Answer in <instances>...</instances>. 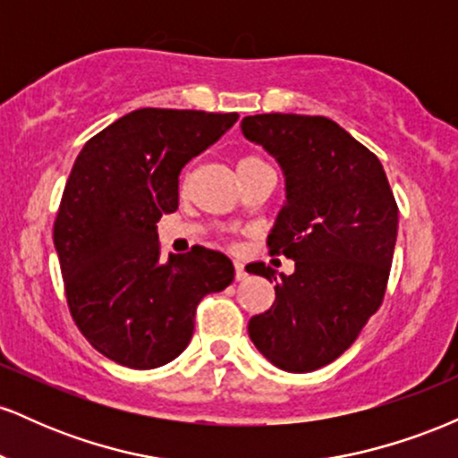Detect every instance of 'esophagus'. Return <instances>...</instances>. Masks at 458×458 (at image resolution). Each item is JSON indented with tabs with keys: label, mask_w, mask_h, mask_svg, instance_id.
I'll list each match as a JSON object with an SVG mask.
<instances>
[{
	"label": "esophagus",
	"mask_w": 458,
	"mask_h": 458,
	"mask_svg": "<svg viewBox=\"0 0 458 458\" xmlns=\"http://www.w3.org/2000/svg\"><path fill=\"white\" fill-rule=\"evenodd\" d=\"M245 265L241 260H234V277L236 280H245Z\"/></svg>",
	"instance_id": "obj_1"
}]
</instances>
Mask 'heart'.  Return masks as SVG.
I'll return each mask as SVG.
<instances>
[{
  "instance_id": "obj_1",
  "label": "heart",
  "mask_w": 458,
  "mask_h": 458,
  "mask_svg": "<svg viewBox=\"0 0 458 458\" xmlns=\"http://www.w3.org/2000/svg\"><path fill=\"white\" fill-rule=\"evenodd\" d=\"M262 165H267V163L262 161L259 155H245L241 157L239 163H236V172L247 170V167H262Z\"/></svg>"
}]
</instances>
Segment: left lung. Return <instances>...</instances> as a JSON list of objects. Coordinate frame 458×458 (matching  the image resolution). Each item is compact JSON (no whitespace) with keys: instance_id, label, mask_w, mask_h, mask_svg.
Listing matches in <instances>:
<instances>
[{"instance_id":"1","label":"left lung","mask_w":458,"mask_h":458,"mask_svg":"<svg viewBox=\"0 0 458 458\" xmlns=\"http://www.w3.org/2000/svg\"><path fill=\"white\" fill-rule=\"evenodd\" d=\"M243 135L286 174V207L267 247L295 260L276 277V301L250 318L251 343L271 364L312 372L338 360L381 308L398 233V204L375 152L323 115H245Z\"/></svg>"}]
</instances>
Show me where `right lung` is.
Returning a JSON list of instances; mask_svg holds the SVG:
<instances>
[{
	"label": "right lung",
	"mask_w": 458,
	"mask_h": 458,
	"mask_svg": "<svg viewBox=\"0 0 458 458\" xmlns=\"http://www.w3.org/2000/svg\"><path fill=\"white\" fill-rule=\"evenodd\" d=\"M239 114L135 109L86 141L54 224L71 317L98 353L135 370L187 349L196 310L233 282L222 251L161 259L157 222L178 208V176Z\"/></svg>",
	"instance_id": "add662e5"
}]
</instances>
